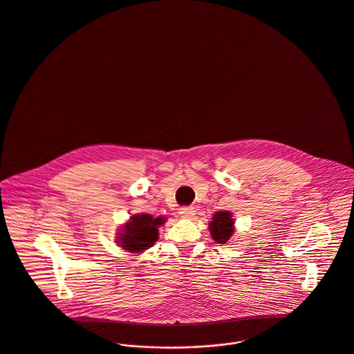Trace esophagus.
I'll list each match as a JSON object with an SVG mask.
<instances>
[{
  "instance_id": "1",
  "label": "esophagus",
  "mask_w": 354,
  "mask_h": 354,
  "mask_svg": "<svg viewBox=\"0 0 354 354\" xmlns=\"http://www.w3.org/2000/svg\"><path fill=\"white\" fill-rule=\"evenodd\" d=\"M194 208L193 207H183V208H180L178 209V213H180V216L181 217H184V218H188V217H192L193 214H194Z\"/></svg>"
}]
</instances>
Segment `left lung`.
Listing matches in <instances>:
<instances>
[{"label": "left lung", "mask_w": 354, "mask_h": 354, "mask_svg": "<svg viewBox=\"0 0 354 354\" xmlns=\"http://www.w3.org/2000/svg\"><path fill=\"white\" fill-rule=\"evenodd\" d=\"M234 224L235 221L232 218V213L228 211L214 213L212 221L209 223V231L213 240L220 244L227 243L231 236L234 235Z\"/></svg>", "instance_id": "8db88e82"}]
</instances>
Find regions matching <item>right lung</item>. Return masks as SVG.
Returning <instances> with one entry per match:
<instances>
[{
  "instance_id": "add662e5",
  "label": "right lung",
  "mask_w": 354,
  "mask_h": 354,
  "mask_svg": "<svg viewBox=\"0 0 354 354\" xmlns=\"http://www.w3.org/2000/svg\"><path fill=\"white\" fill-rule=\"evenodd\" d=\"M165 223L162 217H153L149 213L134 214L122 227L118 234L119 245L129 252L138 254L150 248L158 239V227Z\"/></svg>"
}]
</instances>
